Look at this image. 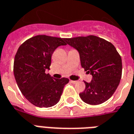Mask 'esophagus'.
<instances>
[{"label": "esophagus", "instance_id": "obj_1", "mask_svg": "<svg viewBox=\"0 0 134 134\" xmlns=\"http://www.w3.org/2000/svg\"><path fill=\"white\" fill-rule=\"evenodd\" d=\"M70 82L72 84H76L78 82V81H77V80H70Z\"/></svg>", "mask_w": 134, "mask_h": 134}]
</instances>
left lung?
I'll return each instance as SVG.
<instances>
[{
    "mask_svg": "<svg viewBox=\"0 0 134 134\" xmlns=\"http://www.w3.org/2000/svg\"><path fill=\"white\" fill-rule=\"evenodd\" d=\"M65 41L78 52L82 67L92 75L90 82H85V90L80 94L82 100L90 105L108 100L122 77V59L115 46L95 36L65 38Z\"/></svg>",
    "mask_w": 134,
    "mask_h": 134,
    "instance_id": "left-lung-1",
    "label": "left lung"
}]
</instances>
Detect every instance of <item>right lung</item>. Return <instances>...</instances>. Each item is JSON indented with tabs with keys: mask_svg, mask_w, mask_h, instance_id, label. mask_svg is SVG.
<instances>
[{
	"mask_svg": "<svg viewBox=\"0 0 134 134\" xmlns=\"http://www.w3.org/2000/svg\"><path fill=\"white\" fill-rule=\"evenodd\" d=\"M66 45L64 38L39 35L25 41L16 52L14 75L21 92L30 103L39 108H49L59 101L66 77L56 79L46 74L51 58L58 47Z\"/></svg>",
	"mask_w": 134,
	"mask_h": 134,
	"instance_id": "obj_1",
	"label": "right lung"
}]
</instances>
